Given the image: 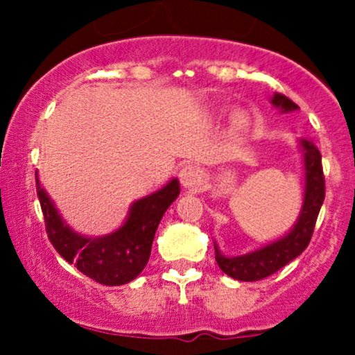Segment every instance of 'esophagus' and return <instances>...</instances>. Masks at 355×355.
Segmentation results:
<instances>
[{
	"label": "esophagus",
	"mask_w": 355,
	"mask_h": 355,
	"mask_svg": "<svg viewBox=\"0 0 355 355\" xmlns=\"http://www.w3.org/2000/svg\"><path fill=\"white\" fill-rule=\"evenodd\" d=\"M178 177H180L182 185H184L185 189H194L199 185L200 178H202V173H200L199 168L194 166V164H187V166L182 168Z\"/></svg>",
	"instance_id": "1"
}]
</instances>
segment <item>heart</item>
Segmentation results:
<instances>
[{
    "label": "heart",
    "instance_id": "obj_1",
    "mask_svg": "<svg viewBox=\"0 0 355 355\" xmlns=\"http://www.w3.org/2000/svg\"><path fill=\"white\" fill-rule=\"evenodd\" d=\"M247 127V116L244 113H235L234 116H232V121H230V128L234 134H239V132H242L244 128Z\"/></svg>",
    "mask_w": 355,
    "mask_h": 355
}]
</instances>
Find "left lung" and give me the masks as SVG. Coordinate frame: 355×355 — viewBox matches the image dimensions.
Instances as JSON below:
<instances>
[{"mask_svg": "<svg viewBox=\"0 0 355 355\" xmlns=\"http://www.w3.org/2000/svg\"><path fill=\"white\" fill-rule=\"evenodd\" d=\"M271 105L275 108H280L282 113L299 110V106L284 94H275L271 99ZM304 155V202L300 209L297 223L292 230L284 235L278 241L261 247L254 252L242 254V256L227 257L220 252L216 242H214V254H216V263L223 273L228 277L241 282H257L270 275L277 273L278 270L295 259L306 247L309 245L313 237L314 225H316L318 214H320L321 204L324 200V175L321 166V153L311 141L302 139L300 141Z\"/></svg>", "mask_w": 355, "mask_h": 355, "instance_id": "obj_1", "label": "left lung"}]
</instances>
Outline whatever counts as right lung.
I'll return each mask as SVG.
<instances>
[{"label":"right lung","instance_id":"right-lung-1","mask_svg":"<svg viewBox=\"0 0 355 355\" xmlns=\"http://www.w3.org/2000/svg\"><path fill=\"white\" fill-rule=\"evenodd\" d=\"M37 198L44 214L48 239L56 252L98 284L116 287L139 277L151 256L153 241L164 211L180 194L177 178L151 196L135 200L125 223L113 234L84 237L63 221L35 173Z\"/></svg>","mask_w":355,"mask_h":355}]
</instances>
